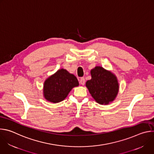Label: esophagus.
Instances as JSON below:
<instances>
[{
    "instance_id": "esophagus-1",
    "label": "esophagus",
    "mask_w": 154,
    "mask_h": 154,
    "mask_svg": "<svg viewBox=\"0 0 154 154\" xmlns=\"http://www.w3.org/2000/svg\"><path fill=\"white\" fill-rule=\"evenodd\" d=\"M80 83L82 85H85V78L82 77V78L80 79Z\"/></svg>"
}]
</instances>
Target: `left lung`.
I'll use <instances>...</instances> for the list:
<instances>
[{"label":"left lung","mask_w":154,"mask_h":154,"mask_svg":"<svg viewBox=\"0 0 154 154\" xmlns=\"http://www.w3.org/2000/svg\"><path fill=\"white\" fill-rule=\"evenodd\" d=\"M91 79L86 86L95 101L100 105H108L117 97L119 85L117 77L112 71L97 66L90 71Z\"/></svg>","instance_id":"1"}]
</instances>
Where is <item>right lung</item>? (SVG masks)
I'll return each instance as SVG.
<instances>
[{
  "label": "right lung",
  "mask_w": 154,
  "mask_h": 154,
  "mask_svg": "<svg viewBox=\"0 0 154 154\" xmlns=\"http://www.w3.org/2000/svg\"><path fill=\"white\" fill-rule=\"evenodd\" d=\"M79 85L76 77L61 68L46 79L43 85V96L50 102L58 103L68 96L74 87Z\"/></svg>",
  "instance_id": "add662e5"
}]
</instances>
